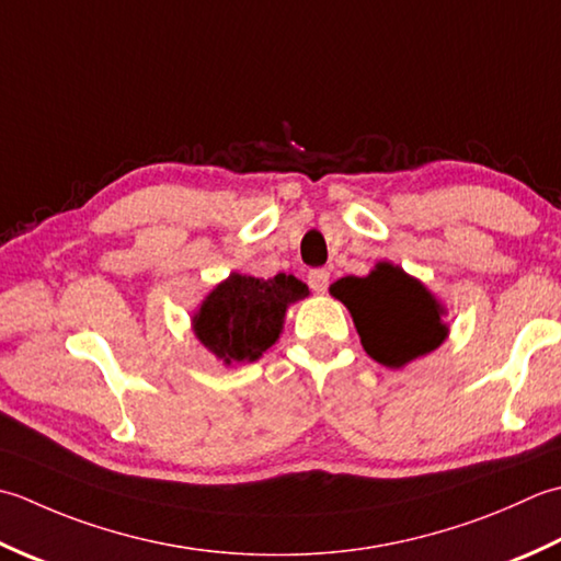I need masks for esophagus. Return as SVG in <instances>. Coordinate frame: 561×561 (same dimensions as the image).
Segmentation results:
<instances>
[{"label": "esophagus", "mask_w": 561, "mask_h": 561, "mask_svg": "<svg viewBox=\"0 0 561 561\" xmlns=\"http://www.w3.org/2000/svg\"><path fill=\"white\" fill-rule=\"evenodd\" d=\"M307 283L314 293H327L329 288V271L327 268H314L307 273Z\"/></svg>", "instance_id": "1"}]
</instances>
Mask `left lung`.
Here are the masks:
<instances>
[{
	"label": "left lung",
	"mask_w": 561,
	"mask_h": 561,
	"mask_svg": "<svg viewBox=\"0 0 561 561\" xmlns=\"http://www.w3.org/2000/svg\"><path fill=\"white\" fill-rule=\"evenodd\" d=\"M329 293L348 307L365 353L387 368H404L448 336L436 295L390 261H380L363 278L336 280Z\"/></svg>",
	"instance_id": "left-lung-1"
}]
</instances>
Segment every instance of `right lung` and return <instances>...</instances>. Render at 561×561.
Wrapping results in <instances>:
<instances>
[{"mask_svg":"<svg viewBox=\"0 0 561 561\" xmlns=\"http://www.w3.org/2000/svg\"><path fill=\"white\" fill-rule=\"evenodd\" d=\"M307 295V285L285 273L273 278L230 273L205 295L193 331L225 365L259 360L278 341L288 307Z\"/></svg>","mask_w":561,"mask_h":561,"instance_id":"add662e5","label":"right lung"}]
</instances>
